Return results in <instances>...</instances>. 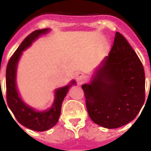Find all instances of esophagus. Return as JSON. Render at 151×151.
I'll return each instance as SVG.
<instances>
[{
  "instance_id": "obj_1",
  "label": "esophagus",
  "mask_w": 151,
  "mask_h": 151,
  "mask_svg": "<svg viewBox=\"0 0 151 151\" xmlns=\"http://www.w3.org/2000/svg\"><path fill=\"white\" fill-rule=\"evenodd\" d=\"M77 82L82 83L85 80V75L82 73H78L76 76Z\"/></svg>"
}]
</instances>
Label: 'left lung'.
<instances>
[{
	"label": "left lung",
	"instance_id": "1",
	"mask_svg": "<svg viewBox=\"0 0 151 151\" xmlns=\"http://www.w3.org/2000/svg\"><path fill=\"white\" fill-rule=\"evenodd\" d=\"M90 84L82 86L91 120L106 129H116L132 121L145 101V74L126 38L116 33L107 57Z\"/></svg>",
	"mask_w": 151,
	"mask_h": 151
}]
</instances>
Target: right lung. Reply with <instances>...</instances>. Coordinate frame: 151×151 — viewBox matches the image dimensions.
Here are the masks:
<instances>
[{"instance_id": "right-lung-1", "label": "right lung", "mask_w": 151, "mask_h": 151, "mask_svg": "<svg viewBox=\"0 0 151 151\" xmlns=\"http://www.w3.org/2000/svg\"><path fill=\"white\" fill-rule=\"evenodd\" d=\"M48 30L47 29H38L29 34L11 56L7 63L6 71V97L8 106L10 107L17 120L21 125L37 132L48 130L58 122L60 116L63 101L67 94L69 88L76 83L75 81H72L70 85L57 89L56 91L54 104L49 110L45 112H36L32 108L25 104L19 96L15 82L16 71L17 63L22 50L27 48L38 36L45 34Z\"/></svg>"}]
</instances>
